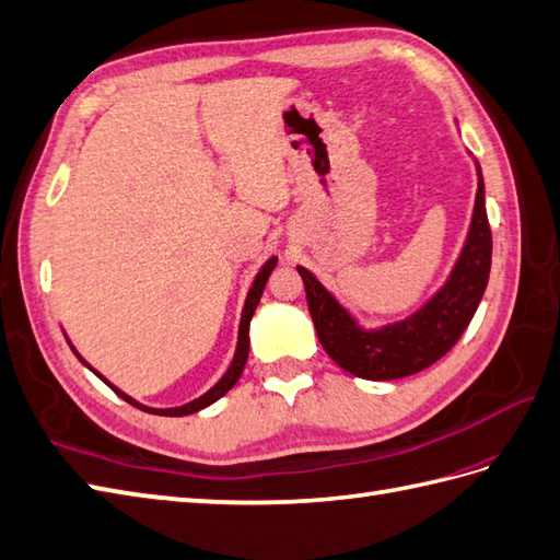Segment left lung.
<instances>
[{
	"mask_svg": "<svg viewBox=\"0 0 560 560\" xmlns=\"http://www.w3.org/2000/svg\"><path fill=\"white\" fill-rule=\"evenodd\" d=\"M477 197L470 233L444 288L411 318L361 330L332 294L302 266L306 302L323 349L339 368L365 380H397L425 371L452 349L470 325L492 268V230L485 209V183L477 166Z\"/></svg>",
	"mask_w": 560,
	"mask_h": 560,
	"instance_id": "obj_1",
	"label": "left lung"
}]
</instances>
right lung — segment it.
I'll return each instance as SVG.
<instances>
[{
  "instance_id": "right-lung-1",
  "label": "right lung",
  "mask_w": 560,
  "mask_h": 560,
  "mask_svg": "<svg viewBox=\"0 0 560 560\" xmlns=\"http://www.w3.org/2000/svg\"><path fill=\"white\" fill-rule=\"evenodd\" d=\"M276 264H278V258H276V256L268 258V261L264 264V268L258 270V276H256V280H254V284H252L249 294H247V302H244V308H242V320H240L237 351H235V359H233V363H230V368H228V373H225L221 380H218V383H215L207 394H201L199 399L189 401V404H185V406H177V408H147V406H142V404L135 401L132 397H128V394H122L118 387H114L112 383H108V380H104L97 371H94V368H90L83 359H80V353H78L73 347H71V349L75 351V357L90 368V371L97 373V375H100V380H104V383L118 394L120 399H126L128 404L142 408V411H147V413H154V416H189V413H197V411H201V408H207V406H211L213 401L221 399L223 394H225L228 389H233V387H235V383L240 380V375H242V371H244V363H247V357H249V323H252V316H254V311H256V306H258V299H261V294H264V288H266V282H268V276L272 272V268H276Z\"/></svg>"
}]
</instances>
